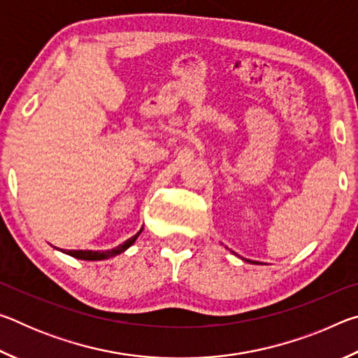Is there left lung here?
Here are the masks:
<instances>
[{"label": "left lung", "instance_id": "left-lung-1", "mask_svg": "<svg viewBox=\"0 0 358 358\" xmlns=\"http://www.w3.org/2000/svg\"><path fill=\"white\" fill-rule=\"evenodd\" d=\"M254 264H256V262H254Z\"/></svg>", "mask_w": 358, "mask_h": 358}]
</instances>
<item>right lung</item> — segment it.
<instances>
[{
    "label": "right lung",
    "instance_id": "right-lung-1",
    "mask_svg": "<svg viewBox=\"0 0 358 358\" xmlns=\"http://www.w3.org/2000/svg\"><path fill=\"white\" fill-rule=\"evenodd\" d=\"M141 234H142V229L138 230V232L134 235V237H131L129 240H126L124 243H121L117 248H113V250H107V251H82V250H78V251H72V250L63 251V250H59V251H63L66 254H69V256H72V257L82 259V260H104V259L113 257V256H117V254H121L123 251L128 250L131 245H134V241L137 240V237ZM57 250H58V248H57Z\"/></svg>",
    "mask_w": 358,
    "mask_h": 358
}]
</instances>
